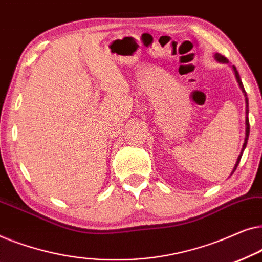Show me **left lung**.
<instances>
[{"instance_id": "left-lung-1", "label": "left lung", "mask_w": 262, "mask_h": 262, "mask_svg": "<svg viewBox=\"0 0 262 262\" xmlns=\"http://www.w3.org/2000/svg\"><path fill=\"white\" fill-rule=\"evenodd\" d=\"M214 58H216V60H218V62L221 63H228V59L225 58L224 56L220 55V53H216L214 55ZM232 70H234V74H235V77H236V81H237V83L239 85V88H241V91L243 93V95H245V99H246V138H245V143H243V146H242V150H241V154H239L238 157H237V161H236L235 163V167L234 169H232V173L236 170V168H237L239 161H241V157H242V154L243 151H245L246 146H247V141H248V137H249V119H248V113H249V108H248V98H247V93L245 91V88H243V84H242V81H241V77H239L238 75V71L236 70V68L232 66ZM231 173V175H232Z\"/></svg>"}]
</instances>
